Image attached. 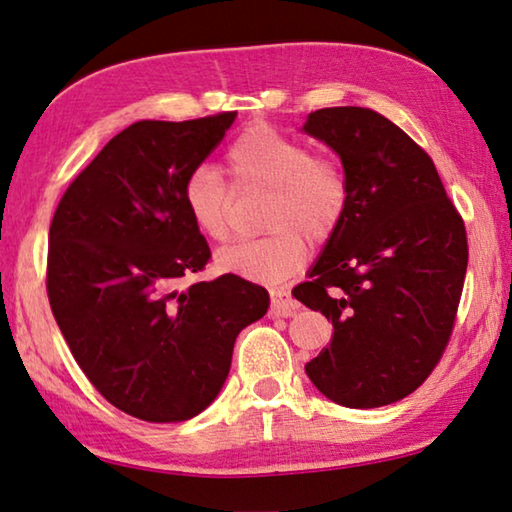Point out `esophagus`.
Segmentation results:
<instances>
[{
	"mask_svg": "<svg viewBox=\"0 0 512 512\" xmlns=\"http://www.w3.org/2000/svg\"><path fill=\"white\" fill-rule=\"evenodd\" d=\"M300 309L298 300L291 298L289 291L284 289H275L271 291V316H296V311Z\"/></svg>",
	"mask_w": 512,
	"mask_h": 512,
	"instance_id": "esophagus-1",
	"label": "esophagus"
}]
</instances>
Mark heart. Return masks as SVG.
I'll list each match as a JSON object with an SVG mask.
<instances>
[{"label": "heart", "mask_w": 512, "mask_h": 512, "mask_svg": "<svg viewBox=\"0 0 512 512\" xmlns=\"http://www.w3.org/2000/svg\"><path fill=\"white\" fill-rule=\"evenodd\" d=\"M232 185L239 192H268L264 207L266 237L237 241L216 255L225 273L250 282L275 284L298 273L309 244L336 235L350 207V180L339 162L314 155L300 140L268 124L246 128L225 153ZM183 203L189 219L207 239L223 244L232 235L235 196L221 173L201 164L187 173Z\"/></svg>", "instance_id": "b5f03b06"}]
</instances>
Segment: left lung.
<instances>
[{"mask_svg": "<svg viewBox=\"0 0 512 512\" xmlns=\"http://www.w3.org/2000/svg\"><path fill=\"white\" fill-rule=\"evenodd\" d=\"M302 131L339 153L348 214L293 296L332 320L305 372L329 400L375 409L411 395L452 336L467 235L433 160L370 108L311 112Z\"/></svg>", "mask_w": 512, "mask_h": 512, "instance_id": "obj_1", "label": "left lung"}]
</instances>
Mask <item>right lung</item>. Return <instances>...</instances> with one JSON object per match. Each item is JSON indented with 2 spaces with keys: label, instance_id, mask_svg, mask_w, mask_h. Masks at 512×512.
Wrapping results in <instances>:
<instances>
[{
  "label": "right lung",
  "instance_id": "obj_1",
  "mask_svg": "<svg viewBox=\"0 0 512 512\" xmlns=\"http://www.w3.org/2000/svg\"><path fill=\"white\" fill-rule=\"evenodd\" d=\"M235 117L135 121L74 178L51 221V311L85 377L133 418L183 422L207 409L239 332L268 309V291L232 273L176 289L212 257L183 183Z\"/></svg>",
  "mask_w": 512,
  "mask_h": 512
}]
</instances>
